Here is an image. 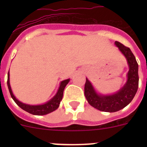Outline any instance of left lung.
Here are the masks:
<instances>
[{"label":"left lung","instance_id":"obj_1","mask_svg":"<svg viewBox=\"0 0 147 147\" xmlns=\"http://www.w3.org/2000/svg\"><path fill=\"white\" fill-rule=\"evenodd\" d=\"M115 44L124 55L129 66L125 85L117 93L111 95L97 93L87 78L85 85V96L88 103L94 108L103 112H116L125 107L132 102L138 88V65L134 54L129 48L126 47L121 42L115 41Z\"/></svg>","mask_w":147,"mask_h":147}]
</instances>
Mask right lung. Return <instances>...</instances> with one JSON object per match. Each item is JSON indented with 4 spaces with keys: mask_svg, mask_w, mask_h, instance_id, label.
<instances>
[{
    "mask_svg": "<svg viewBox=\"0 0 147 147\" xmlns=\"http://www.w3.org/2000/svg\"><path fill=\"white\" fill-rule=\"evenodd\" d=\"M69 79H67V80H64V81L61 82L57 93H56L55 96H54L51 99L49 100V102H46V103L40 105H26V104L22 103L21 102L18 101V100L15 98V96H14V94H13L12 91H11V87H10L9 72L8 73L7 85L11 98H13V100L15 101V103H16L20 108H22L23 110L26 111V112L32 114V115H43L53 112V111L56 110L58 107H59L61 100H62V96H63V91H64V89L65 88L66 85H67V83L69 82Z\"/></svg>",
    "mask_w": 147,
    "mask_h": 147,
    "instance_id": "add662e5",
    "label": "right lung"
}]
</instances>
